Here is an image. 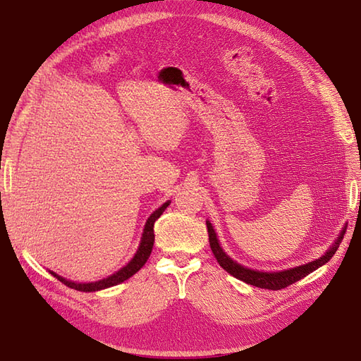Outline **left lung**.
Segmentation results:
<instances>
[{"label": "left lung", "mask_w": 361, "mask_h": 361, "mask_svg": "<svg viewBox=\"0 0 361 361\" xmlns=\"http://www.w3.org/2000/svg\"><path fill=\"white\" fill-rule=\"evenodd\" d=\"M206 226H207V235H209L211 250H212L214 256L216 257V262L220 264V267L238 280H243V281L248 283V285H253V286L262 288V289H269V290L285 289V288L290 286L292 283L304 279L305 276H309L310 272H313L314 269H318L319 267L325 265L326 262H329L334 256V253L337 251L338 245H341L343 235H345V228H343V232L338 235L336 244L329 251H326V253L322 257L316 259L313 262H309V264L297 267V268H292V269H286V271H280V272H260V271L244 268L239 264H236V262H233L221 250L220 244H218V239H216V235L214 232L211 223L206 221Z\"/></svg>", "instance_id": "left-lung-1"}]
</instances>
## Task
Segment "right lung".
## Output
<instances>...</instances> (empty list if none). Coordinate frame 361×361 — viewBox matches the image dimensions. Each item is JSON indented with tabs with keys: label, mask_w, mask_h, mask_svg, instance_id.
Masks as SVG:
<instances>
[{
	"label": "right lung",
	"mask_w": 361,
	"mask_h": 361,
	"mask_svg": "<svg viewBox=\"0 0 361 361\" xmlns=\"http://www.w3.org/2000/svg\"><path fill=\"white\" fill-rule=\"evenodd\" d=\"M169 204H170V202H166L149 216V220L145 226L143 238H141V243H140V247L137 250L134 259L130 260L126 267H123L122 269L117 271L116 274L110 276L108 279L99 280V281H93V283H73V281H69L66 279L57 276L56 272H52V271H51V274L54 277H57L63 283V285H66L68 288H72V289H76V290H82V292H94V290H101V289H105V288H111V286L118 285V283L128 280L129 277H133L137 271L143 268V265L146 264L150 253H152V247H154V243H155L154 224H155L158 218L162 215V212L167 209Z\"/></svg>",
	"instance_id": "obj_1"
}]
</instances>
